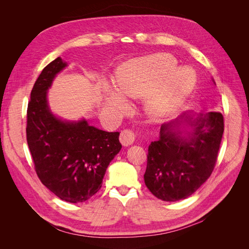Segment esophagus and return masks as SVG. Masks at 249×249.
Wrapping results in <instances>:
<instances>
[{"instance_id": "1", "label": "esophagus", "mask_w": 249, "mask_h": 249, "mask_svg": "<svg viewBox=\"0 0 249 249\" xmlns=\"http://www.w3.org/2000/svg\"><path fill=\"white\" fill-rule=\"evenodd\" d=\"M119 140H120V142H122L123 145L129 146L135 140V134L131 129H124L120 132Z\"/></svg>"}]
</instances>
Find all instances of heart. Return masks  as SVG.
Returning <instances> with one entry per match:
<instances>
[{
	"label": "heart",
	"mask_w": 249,
	"mask_h": 249,
	"mask_svg": "<svg viewBox=\"0 0 249 249\" xmlns=\"http://www.w3.org/2000/svg\"><path fill=\"white\" fill-rule=\"evenodd\" d=\"M177 59L170 54H157L125 64L116 80V92H109V101L124 109L126 99H144L145 111L154 119L175 112L189 95L195 84V74L189 70L177 69Z\"/></svg>",
	"instance_id": "obj_1"
}]
</instances>
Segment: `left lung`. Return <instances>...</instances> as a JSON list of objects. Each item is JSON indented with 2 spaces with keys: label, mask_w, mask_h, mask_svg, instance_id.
<instances>
[{
  "label": "left lung",
  "mask_w": 249,
  "mask_h": 249,
  "mask_svg": "<svg viewBox=\"0 0 249 249\" xmlns=\"http://www.w3.org/2000/svg\"><path fill=\"white\" fill-rule=\"evenodd\" d=\"M190 137H180L173 127L179 120L161 125L160 138L148 146L144 182L157 198L177 201L190 196L212 175L224 131L220 112L200 114L192 121Z\"/></svg>",
  "instance_id": "8db88e82"
}]
</instances>
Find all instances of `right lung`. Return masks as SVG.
I'll return each instance as SVG.
<instances>
[{
  "label": "right lung",
  "mask_w": 249,
  "mask_h": 249,
  "mask_svg": "<svg viewBox=\"0 0 249 249\" xmlns=\"http://www.w3.org/2000/svg\"><path fill=\"white\" fill-rule=\"evenodd\" d=\"M66 63L58 57L42 70L27 109V142L36 175L57 196L83 202L99 191L110 162L122 149L119 133L102 131L86 120L62 122L52 114L47 90Z\"/></svg>",
  "instance_id": "1"
}]
</instances>
